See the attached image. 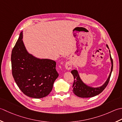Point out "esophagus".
Wrapping results in <instances>:
<instances>
[{
  "label": "esophagus",
  "instance_id": "34e87169",
  "mask_svg": "<svg viewBox=\"0 0 122 122\" xmlns=\"http://www.w3.org/2000/svg\"><path fill=\"white\" fill-rule=\"evenodd\" d=\"M65 68L67 70H71L72 68V64L71 61H67L66 62V63L65 64Z\"/></svg>",
  "mask_w": 122,
  "mask_h": 122
}]
</instances>
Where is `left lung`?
Masks as SVG:
<instances>
[{
	"label": "left lung",
	"instance_id": "left-lung-1",
	"mask_svg": "<svg viewBox=\"0 0 122 122\" xmlns=\"http://www.w3.org/2000/svg\"><path fill=\"white\" fill-rule=\"evenodd\" d=\"M106 47L109 49L107 45H106ZM109 51H110V61L111 63V71L110 74H109L107 79H106L105 83L102 86L99 87H94L87 85L85 83H84L83 81L81 80V79L80 77V76L79 75L78 71L77 70L76 68L75 69H74V70L71 71V73L73 74L74 79H75L73 86V91L74 93L76 96L81 98L92 97H94L98 95V94L104 91V89L106 88L107 85H108L109 81H110L112 71H113V59L111 57V52L110 50H109Z\"/></svg>",
	"mask_w": 122,
	"mask_h": 122
}]
</instances>
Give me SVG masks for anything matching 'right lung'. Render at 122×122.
Here are the masks:
<instances>
[{
    "instance_id": "1",
    "label": "right lung",
    "mask_w": 122,
    "mask_h": 122,
    "mask_svg": "<svg viewBox=\"0 0 122 122\" xmlns=\"http://www.w3.org/2000/svg\"><path fill=\"white\" fill-rule=\"evenodd\" d=\"M23 38L21 31L11 52L12 76L24 94L32 98H43L51 93L59 76L56 70V63L30 54Z\"/></svg>"
}]
</instances>
